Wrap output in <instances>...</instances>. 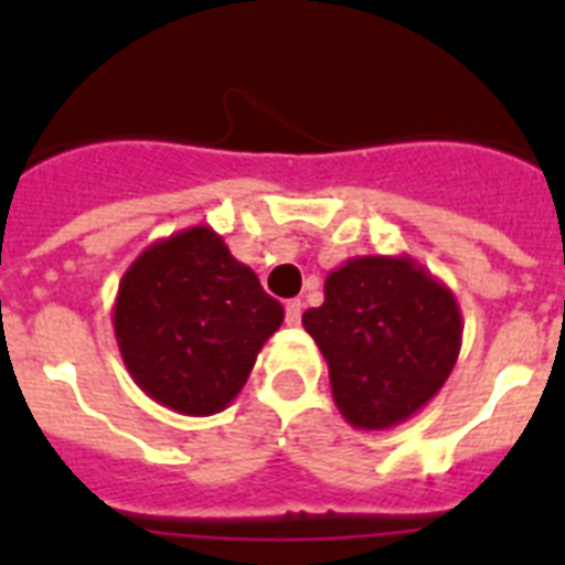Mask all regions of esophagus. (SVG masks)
I'll return each mask as SVG.
<instances>
[{"mask_svg": "<svg viewBox=\"0 0 565 565\" xmlns=\"http://www.w3.org/2000/svg\"><path fill=\"white\" fill-rule=\"evenodd\" d=\"M299 319H302V302H299V299H288V302H286V322H288V326H299Z\"/></svg>", "mask_w": 565, "mask_h": 565, "instance_id": "esophagus-1", "label": "esophagus"}]
</instances>
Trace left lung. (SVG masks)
<instances>
[{"label": "left lung", "mask_w": 565, "mask_h": 565, "mask_svg": "<svg viewBox=\"0 0 565 565\" xmlns=\"http://www.w3.org/2000/svg\"><path fill=\"white\" fill-rule=\"evenodd\" d=\"M302 326L326 356L339 413L359 430L416 416L450 379L463 333L456 294L407 254L342 263Z\"/></svg>", "instance_id": "left-lung-1"}]
</instances>
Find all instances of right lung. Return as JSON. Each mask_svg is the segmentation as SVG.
<instances>
[{
  "instance_id": "add662e5",
  "label": "right lung",
  "mask_w": 565,
  "mask_h": 565,
  "mask_svg": "<svg viewBox=\"0 0 565 565\" xmlns=\"http://www.w3.org/2000/svg\"><path fill=\"white\" fill-rule=\"evenodd\" d=\"M282 317L257 274L209 226L143 248L113 306L129 376L152 402L183 416L226 411Z\"/></svg>"
}]
</instances>
